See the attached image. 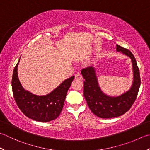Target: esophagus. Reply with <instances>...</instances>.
I'll return each mask as SVG.
<instances>
[{
    "label": "esophagus",
    "mask_w": 150,
    "mask_h": 150,
    "mask_svg": "<svg viewBox=\"0 0 150 150\" xmlns=\"http://www.w3.org/2000/svg\"><path fill=\"white\" fill-rule=\"evenodd\" d=\"M75 80H76V81H83V78L80 74H79V73H77V74L75 75Z\"/></svg>",
    "instance_id": "1"
}]
</instances>
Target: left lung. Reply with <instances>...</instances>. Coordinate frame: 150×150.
Instances as JSON below:
<instances>
[{
	"mask_svg": "<svg viewBox=\"0 0 150 150\" xmlns=\"http://www.w3.org/2000/svg\"><path fill=\"white\" fill-rule=\"evenodd\" d=\"M116 52L127 56L131 60L133 82L129 89L118 96H110L104 93L99 86L96 68L87 67L81 71L84 79V96L91 111L101 118L120 116L129 109L135 101L140 86L139 69L132 52L116 45Z\"/></svg>",
	"mask_w": 150,
	"mask_h": 150,
	"instance_id": "1",
	"label": "left lung"
}]
</instances>
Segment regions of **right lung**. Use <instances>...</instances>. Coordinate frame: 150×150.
Returning <instances> with one entry per match:
<instances>
[{"label":"right lung","mask_w":150,"mask_h":150,"mask_svg":"<svg viewBox=\"0 0 150 150\" xmlns=\"http://www.w3.org/2000/svg\"><path fill=\"white\" fill-rule=\"evenodd\" d=\"M20 58L14 67L11 81L13 98L17 106L26 116L35 121L47 122L56 119L62 110L67 92L75 76L64 80L48 94H34L25 90L19 81L17 67Z\"/></svg>","instance_id":"1"}]
</instances>
